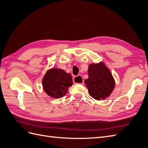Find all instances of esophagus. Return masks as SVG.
<instances>
[{"label": "esophagus", "instance_id": "1", "mask_svg": "<svg viewBox=\"0 0 148 148\" xmlns=\"http://www.w3.org/2000/svg\"><path fill=\"white\" fill-rule=\"evenodd\" d=\"M73 83L81 84H83L84 83L83 78H82V76H80V75L77 76V77H75L73 79Z\"/></svg>", "mask_w": 148, "mask_h": 148}]
</instances>
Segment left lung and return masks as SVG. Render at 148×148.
Returning a JSON list of instances; mask_svg holds the SVG:
<instances>
[{"label": "left lung", "instance_id": "8db88e82", "mask_svg": "<svg viewBox=\"0 0 148 148\" xmlns=\"http://www.w3.org/2000/svg\"><path fill=\"white\" fill-rule=\"evenodd\" d=\"M88 72V78L84 80V83L89 95L96 100H103L109 97L114 89L115 81L104 63L90 64Z\"/></svg>", "mask_w": 148, "mask_h": 148}]
</instances>
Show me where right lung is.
<instances>
[{"instance_id":"add662e5","label":"right lung","mask_w":148,"mask_h":148,"mask_svg":"<svg viewBox=\"0 0 148 148\" xmlns=\"http://www.w3.org/2000/svg\"><path fill=\"white\" fill-rule=\"evenodd\" d=\"M73 84L72 77L62 69L49 70L42 80L44 91L52 97L60 98L65 95L68 88Z\"/></svg>"}]
</instances>
